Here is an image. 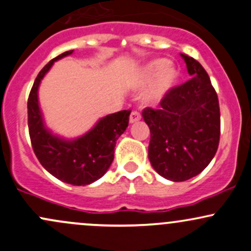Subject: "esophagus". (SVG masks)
<instances>
[{
  "mask_svg": "<svg viewBox=\"0 0 251 251\" xmlns=\"http://www.w3.org/2000/svg\"><path fill=\"white\" fill-rule=\"evenodd\" d=\"M139 120H141V114L138 112H136V110H133L130 114V124H134Z\"/></svg>",
  "mask_w": 251,
  "mask_h": 251,
  "instance_id": "obj_1",
  "label": "esophagus"
}]
</instances>
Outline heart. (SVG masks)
Masks as SVG:
<instances>
[{"label": "heart", "instance_id": "b5f03b06", "mask_svg": "<svg viewBox=\"0 0 251 251\" xmlns=\"http://www.w3.org/2000/svg\"><path fill=\"white\" fill-rule=\"evenodd\" d=\"M178 79L179 72L172 62L166 59H155L139 70L137 85L146 86L150 83L144 94V102L148 105H157L176 88Z\"/></svg>", "mask_w": 251, "mask_h": 251}]
</instances>
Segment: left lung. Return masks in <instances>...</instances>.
<instances>
[{"label": "left lung", "instance_id": "obj_1", "mask_svg": "<svg viewBox=\"0 0 251 251\" xmlns=\"http://www.w3.org/2000/svg\"><path fill=\"white\" fill-rule=\"evenodd\" d=\"M180 56L192 78L174 88L157 109L146 108L142 113L150 128V163L171 181L201 173L214 157L220 139L218 95L209 75L199 61Z\"/></svg>", "mask_w": 251, "mask_h": 251}]
</instances>
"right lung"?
I'll list each match as a JSON object with an SVG mask.
<instances>
[{"mask_svg":"<svg viewBox=\"0 0 251 251\" xmlns=\"http://www.w3.org/2000/svg\"><path fill=\"white\" fill-rule=\"evenodd\" d=\"M72 52L65 51L52 59L37 75L27 101L28 131L37 159L51 176L63 183L85 186L99 180L110 167L115 144L128 126L131 112L120 110L105 115L88 132L75 138H65L48 128L39 105V85L54 62Z\"/></svg>","mask_w":251,"mask_h":251,"instance_id":"right-lung-1","label":"right lung"}]
</instances>
